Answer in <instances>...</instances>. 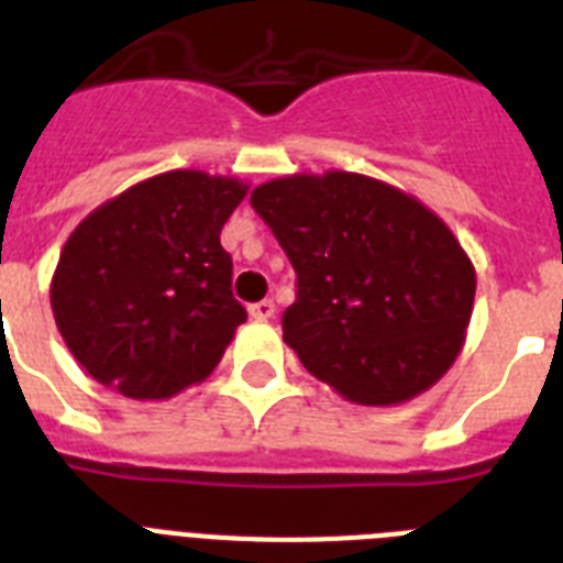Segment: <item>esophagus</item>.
I'll list each match as a JSON object with an SVG mask.
<instances>
[{"label": "esophagus", "mask_w": 563, "mask_h": 563, "mask_svg": "<svg viewBox=\"0 0 563 563\" xmlns=\"http://www.w3.org/2000/svg\"><path fill=\"white\" fill-rule=\"evenodd\" d=\"M249 314H252V320L274 318V303L272 300H260V303H252L249 306Z\"/></svg>", "instance_id": "esophagus-1"}]
</instances>
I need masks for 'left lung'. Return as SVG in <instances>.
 Masks as SVG:
<instances>
[{
	"instance_id": "left-lung-1",
	"label": "left lung",
	"mask_w": 563,
	"mask_h": 563,
	"mask_svg": "<svg viewBox=\"0 0 563 563\" xmlns=\"http://www.w3.org/2000/svg\"><path fill=\"white\" fill-rule=\"evenodd\" d=\"M252 206L297 274L283 340L352 404L395 406L446 375L466 340L475 266L441 217L366 174L268 179Z\"/></svg>"
}]
</instances>
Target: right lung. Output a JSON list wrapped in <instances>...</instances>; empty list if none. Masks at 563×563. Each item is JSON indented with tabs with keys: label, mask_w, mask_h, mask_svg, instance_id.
<instances>
[{
	"label": "right lung",
	"mask_w": 563,
	"mask_h": 563,
	"mask_svg": "<svg viewBox=\"0 0 563 563\" xmlns=\"http://www.w3.org/2000/svg\"><path fill=\"white\" fill-rule=\"evenodd\" d=\"M249 186L165 172L125 188L70 231L51 309L65 346L108 389L165 400L214 372L245 309L220 231Z\"/></svg>",
	"instance_id": "right-lung-1"
}]
</instances>
